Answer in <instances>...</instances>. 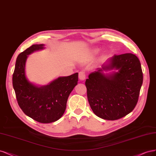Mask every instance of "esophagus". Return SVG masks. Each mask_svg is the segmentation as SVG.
I'll use <instances>...</instances> for the list:
<instances>
[{
  "label": "esophagus",
  "mask_w": 156,
  "mask_h": 156,
  "mask_svg": "<svg viewBox=\"0 0 156 156\" xmlns=\"http://www.w3.org/2000/svg\"><path fill=\"white\" fill-rule=\"evenodd\" d=\"M78 78L80 80H84L85 79V73L83 71H80L78 74Z\"/></svg>",
  "instance_id": "esophagus-1"
}]
</instances>
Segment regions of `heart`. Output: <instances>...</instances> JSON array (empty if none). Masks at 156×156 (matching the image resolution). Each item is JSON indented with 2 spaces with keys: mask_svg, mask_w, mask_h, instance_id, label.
<instances>
[{
  "mask_svg": "<svg viewBox=\"0 0 156 156\" xmlns=\"http://www.w3.org/2000/svg\"><path fill=\"white\" fill-rule=\"evenodd\" d=\"M100 51V48H94L91 50H90L89 52L87 54V56H93V55L98 53Z\"/></svg>",
  "mask_w": 156,
  "mask_h": 156,
  "instance_id": "b5f03b06",
  "label": "heart"
}]
</instances>
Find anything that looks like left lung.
<instances>
[{
  "label": "left lung",
  "mask_w": 156,
  "mask_h": 156,
  "mask_svg": "<svg viewBox=\"0 0 156 156\" xmlns=\"http://www.w3.org/2000/svg\"><path fill=\"white\" fill-rule=\"evenodd\" d=\"M114 71L105 74L108 70ZM141 65L135 54L115 55L89 75L85 81L87 98L93 113L114 120L133 111L142 86Z\"/></svg>",
  "instance_id": "8db88e82"
}]
</instances>
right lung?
Masks as SVG:
<instances>
[{
	"label": "right lung",
	"instance_id": "right-lung-1",
	"mask_svg": "<svg viewBox=\"0 0 156 156\" xmlns=\"http://www.w3.org/2000/svg\"><path fill=\"white\" fill-rule=\"evenodd\" d=\"M44 44H33L19 54L13 74V87L19 107L27 116L41 123H51L62 117L67 99L78 84V73L61 76L48 85L39 86L30 82L25 73L28 56L44 48Z\"/></svg>",
	"mask_w": 156,
	"mask_h": 156
}]
</instances>
